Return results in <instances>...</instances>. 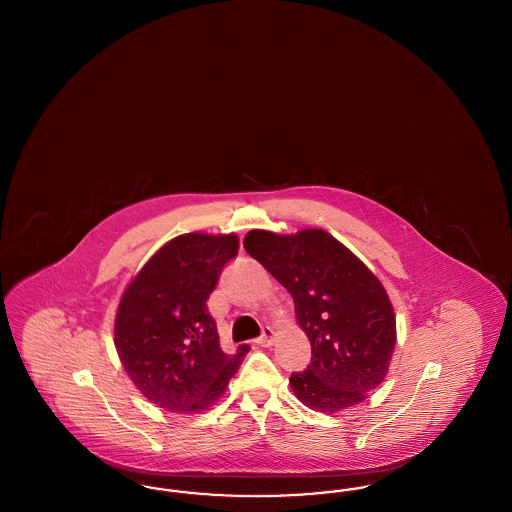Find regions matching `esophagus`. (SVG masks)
I'll list each match as a JSON object with an SVG mask.
<instances>
[{"label": "esophagus", "instance_id": "1", "mask_svg": "<svg viewBox=\"0 0 512 512\" xmlns=\"http://www.w3.org/2000/svg\"><path fill=\"white\" fill-rule=\"evenodd\" d=\"M272 341H274V330H272L270 326H267V328H263L261 338H257L255 343H257V345H261V347H268Z\"/></svg>", "mask_w": 512, "mask_h": 512}]
</instances>
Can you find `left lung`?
<instances>
[{"label":"left lung","instance_id":"left-lung-1","mask_svg":"<svg viewBox=\"0 0 512 512\" xmlns=\"http://www.w3.org/2000/svg\"><path fill=\"white\" fill-rule=\"evenodd\" d=\"M244 247L290 292L311 341V365L290 376L295 397L320 413L363 403L384 382L397 338L382 282L326 230H251Z\"/></svg>","mask_w":512,"mask_h":512}]
</instances>
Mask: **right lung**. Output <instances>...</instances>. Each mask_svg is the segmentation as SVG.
<instances>
[{
	"mask_svg": "<svg viewBox=\"0 0 512 512\" xmlns=\"http://www.w3.org/2000/svg\"><path fill=\"white\" fill-rule=\"evenodd\" d=\"M236 234H182L151 255L122 293L115 347L147 401L172 413L209 409L242 365L220 349L207 299L224 265L238 255Z\"/></svg>",
	"mask_w": 512,
	"mask_h": 512,
	"instance_id": "1",
	"label": "right lung"
}]
</instances>
